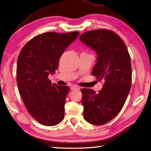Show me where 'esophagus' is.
I'll list each match as a JSON object with an SVG mask.
<instances>
[{
  "label": "esophagus",
  "mask_w": 151,
  "mask_h": 151,
  "mask_svg": "<svg viewBox=\"0 0 151 151\" xmlns=\"http://www.w3.org/2000/svg\"><path fill=\"white\" fill-rule=\"evenodd\" d=\"M70 88H71V90H73V91L79 90V89H80V88H79L78 86H75V85H73V86H71Z\"/></svg>",
  "instance_id": "1"
}]
</instances>
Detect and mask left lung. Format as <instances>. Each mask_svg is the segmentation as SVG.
<instances>
[{
    "instance_id": "left-lung-1",
    "label": "left lung",
    "mask_w": 151,
    "mask_h": 151,
    "mask_svg": "<svg viewBox=\"0 0 151 151\" xmlns=\"http://www.w3.org/2000/svg\"><path fill=\"white\" fill-rule=\"evenodd\" d=\"M79 40L96 53L92 75L104 85L98 93L81 89L83 116L94 125L114 119L123 107L131 86V60L127 46L119 35L109 30L97 29L83 33Z\"/></svg>"
}]
</instances>
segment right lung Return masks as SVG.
Listing matches in <instances>:
<instances>
[{
  "mask_svg": "<svg viewBox=\"0 0 151 151\" xmlns=\"http://www.w3.org/2000/svg\"><path fill=\"white\" fill-rule=\"evenodd\" d=\"M78 35V32L43 33L28 42L18 57L19 93L30 115L45 126H55L64 119L70 88L52 85L48 76L55 73L61 55Z\"/></svg>",
  "mask_w": 151,
  "mask_h": 151,
  "instance_id": "obj_1",
  "label": "right lung"
}]
</instances>
